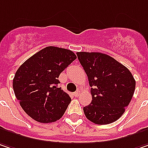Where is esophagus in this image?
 I'll list each match as a JSON object with an SVG mask.
<instances>
[{
  "instance_id": "obj_1",
  "label": "esophagus",
  "mask_w": 148,
  "mask_h": 148,
  "mask_svg": "<svg viewBox=\"0 0 148 148\" xmlns=\"http://www.w3.org/2000/svg\"><path fill=\"white\" fill-rule=\"evenodd\" d=\"M74 97H79V91H75L74 93Z\"/></svg>"
}]
</instances>
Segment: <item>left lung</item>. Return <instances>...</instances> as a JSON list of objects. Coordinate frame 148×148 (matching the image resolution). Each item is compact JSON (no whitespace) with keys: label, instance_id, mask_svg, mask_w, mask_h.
<instances>
[{"label":"left lung","instance_id":"1","mask_svg":"<svg viewBox=\"0 0 148 148\" xmlns=\"http://www.w3.org/2000/svg\"><path fill=\"white\" fill-rule=\"evenodd\" d=\"M88 76L92 100L83 110L88 119L108 125L119 119L133 97L136 80L125 66L101 52H77Z\"/></svg>","mask_w":148,"mask_h":148}]
</instances>
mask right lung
Here are the masks:
<instances>
[{
	"label": "right lung",
	"mask_w": 148,
	"mask_h": 148,
	"mask_svg": "<svg viewBox=\"0 0 148 148\" xmlns=\"http://www.w3.org/2000/svg\"><path fill=\"white\" fill-rule=\"evenodd\" d=\"M70 50L47 47L17 70L12 86L24 112L37 122L51 123L64 114L70 97L58 87L60 74L75 59Z\"/></svg>",
	"instance_id": "right-lung-1"
}]
</instances>
